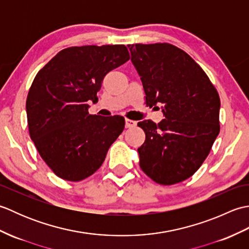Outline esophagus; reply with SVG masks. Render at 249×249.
<instances>
[{
  "instance_id": "esophagus-1",
  "label": "esophagus",
  "mask_w": 249,
  "mask_h": 249,
  "mask_svg": "<svg viewBox=\"0 0 249 249\" xmlns=\"http://www.w3.org/2000/svg\"><path fill=\"white\" fill-rule=\"evenodd\" d=\"M137 125V122L133 121V120H129V119H126L125 120V127L126 128H133Z\"/></svg>"
}]
</instances>
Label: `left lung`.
Listing matches in <instances>:
<instances>
[{
	"instance_id": "obj_1",
	"label": "left lung",
	"mask_w": 249,
	"mask_h": 249,
	"mask_svg": "<svg viewBox=\"0 0 249 249\" xmlns=\"http://www.w3.org/2000/svg\"><path fill=\"white\" fill-rule=\"evenodd\" d=\"M146 106L162 104L163 120L138 123L145 141L140 167L161 185L190 178L219 134L220 99L209 77L186 52L170 44L128 45Z\"/></svg>"
}]
</instances>
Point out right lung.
<instances>
[{
    "instance_id": "1",
    "label": "right lung",
    "mask_w": 249,
    "mask_h": 249,
    "mask_svg": "<svg viewBox=\"0 0 249 249\" xmlns=\"http://www.w3.org/2000/svg\"><path fill=\"white\" fill-rule=\"evenodd\" d=\"M129 60L124 45L71 47L37 72L26 98L31 139L57 177L78 182L103 165L123 116L89 113L105 76Z\"/></svg>"
}]
</instances>
